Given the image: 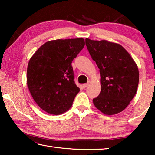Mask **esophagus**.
Returning <instances> with one entry per match:
<instances>
[{
	"label": "esophagus",
	"instance_id": "esophagus-1",
	"mask_svg": "<svg viewBox=\"0 0 155 155\" xmlns=\"http://www.w3.org/2000/svg\"><path fill=\"white\" fill-rule=\"evenodd\" d=\"M88 86V83H84L83 85V87H84V88H85V87H87Z\"/></svg>",
	"mask_w": 155,
	"mask_h": 155
}]
</instances>
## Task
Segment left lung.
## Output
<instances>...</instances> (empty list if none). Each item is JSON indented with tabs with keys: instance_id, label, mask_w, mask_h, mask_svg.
I'll return each instance as SVG.
<instances>
[{
	"instance_id": "obj_1",
	"label": "left lung",
	"mask_w": 155,
	"mask_h": 155,
	"mask_svg": "<svg viewBox=\"0 0 155 155\" xmlns=\"http://www.w3.org/2000/svg\"><path fill=\"white\" fill-rule=\"evenodd\" d=\"M85 44L101 74V91L93 99L94 105L105 115L118 114L127 108L137 92V65L120 44L88 38Z\"/></svg>"
}]
</instances>
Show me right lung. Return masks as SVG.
Instances as JSON below:
<instances>
[{
  "label": "right lung",
  "instance_id": "right-lung-1",
  "mask_svg": "<svg viewBox=\"0 0 155 155\" xmlns=\"http://www.w3.org/2000/svg\"><path fill=\"white\" fill-rule=\"evenodd\" d=\"M85 46L83 38L47 41L28 61L27 83L37 104L60 115L72 105L80 89L74 81L72 62Z\"/></svg>",
  "mask_w": 155,
  "mask_h": 155
}]
</instances>
